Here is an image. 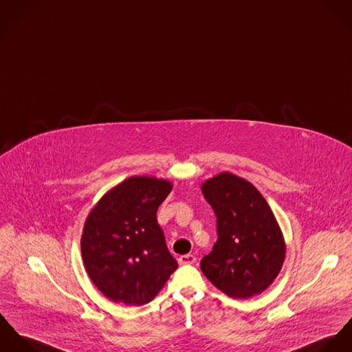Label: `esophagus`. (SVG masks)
<instances>
[{"instance_id": "obj_1", "label": "esophagus", "mask_w": 352, "mask_h": 352, "mask_svg": "<svg viewBox=\"0 0 352 352\" xmlns=\"http://www.w3.org/2000/svg\"><path fill=\"white\" fill-rule=\"evenodd\" d=\"M178 262H179V265H193L195 262V256L192 254H186V255L179 256Z\"/></svg>"}]
</instances>
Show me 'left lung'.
Wrapping results in <instances>:
<instances>
[{"label": "left lung", "mask_w": 352, "mask_h": 352, "mask_svg": "<svg viewBox=\"0 0 352 352\" xmlns=\"http://www.w3.org/2000/svg\"><path fill=\"white\" fill-rule=\"evenodd\" d=\"M216 214L217 241L201 261L205 276L232 298L267 289L285 259L283 236L273 212L254 185L223 173L202 185Z\"/></svg>", "instance_id": "left-lung-1"}]
</instances>
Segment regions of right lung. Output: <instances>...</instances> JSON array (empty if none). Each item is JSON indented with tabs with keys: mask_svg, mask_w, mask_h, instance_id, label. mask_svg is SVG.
I'll return each mask as SVG.
<instances>
[{
	"mask_svg": "<svg viewBox=\"0 0 352 352\" xmlns=\"http://www.w3.org/2000/svg\"><path fill=\"white\" fill-rule=\"evenodd\" d=\"M171 184L131 177L104 195L83 227L85 269L98 290L113 302H150L178 267L159 227V205Z\"/></svg>",
	"mask_w": 352,
	"mask_h": 352,
	"instance_id": "right-lung-1",
	"label": "right lung"
}]
</instances>
